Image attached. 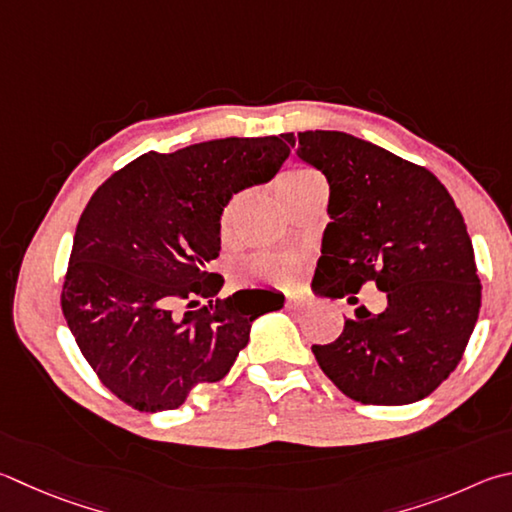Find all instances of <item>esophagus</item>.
I'll use <instances>...</instances> for the list:
<instances>
[{
    "label": "esophagus",
    "mask_w": 512,
    "mask_h": 512,
    "mask_svg": "<svg viewBox=\"0 0 512 512\" xmlns=\"http://www.w3.org/2000/svg\"><path fill=\"white\" fill-rule=\"evenodd\" d=\"M302 300H297V297H293V295H288L286 297V309L288 311H297V309H302Z\"/></svg>",
    "instance_id": "esophagus-1"
}]
</instances>
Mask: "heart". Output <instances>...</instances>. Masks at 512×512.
I'll use <instances>...</instances> for the list:
<instances>
[{"label": "heart", "mask_w": 512, "mask_h": 512, "mask_svg": "<svg viewBox=\"0 0 512 512\" xmlns=\"http://www.w3.org/2000/svg\"><path fill=\"white\" fill-rule=\"evenodd\" d=\"M318 185H324L322 176L311 170V167H293L280 176L277 181V194L280 199L286 203L288 199L297 197L311 188H318ZM241 206V194H235L230 197V201L221 210L219 217V235L221 239H228L232 232V224H235L237 210ZM297 271H300V259L293 255H255L241 262L237 268V280L239 282H277V284H286L293 282Z\"/></svg>", "instance_id": "heart-1"}]
</instances>
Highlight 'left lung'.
<instances>
[{
    "label": "left lung",
    "instance_id": "1",
    "mask_svg": "<svg viewBox=\"0 0 512 512\" xmlns=\"http://www.w3.org/2000/svg\"><path fill=\"white\" fill-rule=\"evenodd\" d=\"M329 181L315 268L322 293L356 300L367 282L383 313L358 306L338 340L313 345L342 394L367 405L430 396L466 351L481 306L475 250L445 185L421 165L345 132L282 134Z\"/></svg>",
    "mask_w": 512,
    "mask_h": 512
}]
</instances>
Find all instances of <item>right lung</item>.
Wrapping results in <instances>:
<instances>
[{
    "label": "right lung",
    "instance_id": "right-lung-1",
    "mask_svg": "<svg viewBox=\"0 0 512 512\" xmlns=\"http://www.w3.org/2000/svg\"><path fill=\"white\" fill-rule=\"evenodd\" d=\"M282 136L217 138L150 152L100 185L80 215L62 313L111 394L138 412L176 410L192 387L224 378L250 324L284 295L244 288L215 300L224 277L219 217L232 194L262 185L288 159ZM209 300L199 312L178 311Z\"/></svg>",
    "mask_w": 512,
    "mask_h": 512
}]
</instances>
